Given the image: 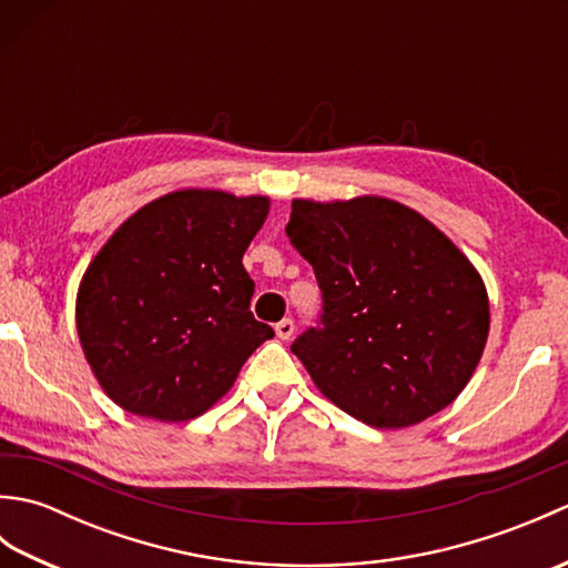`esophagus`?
<instances>
[{
    "label": "esophagus",
    "mask_w": 568,
    "mask_h": 568,
    "mask_svg": "<svg viewBox=\"0 0 568 568\" xmlns=\"http://www.w3.org/2000/svg\"><path fill=\"white\" fill-rule=\"evenodd\" d=\"M275 334H277V339L287 342L295 334V322L293 320H281L275 324Z\"/></svg>",
    "instance_id": "1"
}]
</instances>
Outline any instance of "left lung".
I'll list each match as a JSON object with an SVG mask.
<instances>
[{
  "label": "left lung",
  "instance_id": "8db88e82",
  "mask_svg": "<svg viewBox=\"0 0 568 568\" xmlns=\"http://www.w3.org/2000/svg\"><path fill=\"white\" fill-rule=\"evenodd\" d=\"M285 234L322 291L320 324L291 346L317 388L378 429L452 405L490 324L486 285L464 253L385 197L295 200Z\"/></svg>",
  "mask_w": 568,
  "mask_h": 568
}]
</instances>
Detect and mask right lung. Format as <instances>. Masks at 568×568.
Returning <instances> with one entry per match:
<instances>
[{
    "label": "right lung",
    "instance_id": "right-lung-1",
    "mask_svg": "<svg viewBox=\"0 0 568 568\" xmlns=\"http://www.w3.org/2000/svg\"><path fill=\"white\" fill-rule=\"evenodd\" d=\"M268 197L178 190L116 229L84 271L75 320L84 358L126 413L202 415L273 336L251 315L244 253Z\"/></svg>",
    "mask_w": 568,
    "mask_h": 568
}]
</instances>
